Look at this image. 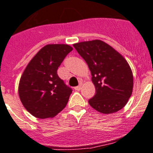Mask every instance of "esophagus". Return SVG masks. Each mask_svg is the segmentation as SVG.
Returning <instances> with one entry per match:
<instances>
[{"label":"esophagus","instance_id":"1","mask_svg":"<svg viewBox=\"0 0 153 153\" xmlns=\"http://www.w3.org/2000/svg\"><path fill=\"white\" fill-rule=\"evenodd\" d=\"M74 89H75L76 91H79L81 89V85L76 86V87H75V88H74Z\"/></svg>","mask_w":153,"mask_h":153}]
</instances>
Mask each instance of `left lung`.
<instances>
[{
  "mask_svg": "<svg viewBox=\"0 0 153 153\" xmlns=\"http://www.w3.org/2000/svg\"><path fill=\"white\" fill-rule=\"evenodd\" d=\"M90 69L95 94L88 102L99 113L110 114L120 110L131 96L133 74L126 59L100 40L74 44Z\"/></svg>",
  "mask_w": 153,
  "mask_h": 153,
  "instance_id": "1",
  "label": "left lung"
}]
</instances>
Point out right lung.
<instances>
[{
	"label": "right lung",
	"instance_id": "obj_1",
	"mask_svg": "<svg viewBox=\"0 0 153 153\" xmlns=\"http://www.w3.org/2000/svg\"><path fill=\"white\" fill-rule=\"evenodd\" d=\"M73 50L68 45H48L31 59L20 78L19 94L23 106L40 119L52 118L65 108L72 89L57 69Z\"/></svg>",
	"mask_w": 153,
	"mask_h": 153
}]
</instances>
